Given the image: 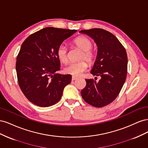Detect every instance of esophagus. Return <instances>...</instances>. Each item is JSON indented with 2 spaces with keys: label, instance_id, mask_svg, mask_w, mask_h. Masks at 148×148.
<instances>
[{
  "label": "esophagus",
  "instance_id": "obj_1",
  "mask_svg": "<svg viewBox=\"0 0 148 148\" xmlns=\"http://www.w3.org/2000/svg\"><path fill=\"white\" fill-rule=\"evenodd\" d=\"M78 79V78L77 77H71V80H72V81H74V80H76V79Z\"/></svg>",
  "mask_w": 148,
  "mask_h": 148
}]
</instances>
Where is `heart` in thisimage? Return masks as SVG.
<instances>
[{
	"label": "heart",
	"mask_w": 148,
	"mask_h": 148,
	"mask_svg": "<svg viewBox=\"0 0 148 148\" xmlns=\"http://www.w3.org/2000/svg\"><path fill=\"white\" fill-rule=\"evenodd\" d=\"M73 44L75 47L82 51L79 57L80 60L85 59L89 64H92L95 62L96 53L92 48V42L90 39L81 36L73 40ZM57 56L62 63L66 64L69 60L68 49L64 44H61L57 50ZM88 67V64L87 62L84 60H82L71 63L66 67L64 71L66 73L73 75V77H79L87 70Z\"/></svg>",
	"instance_id": "obj_1"
}]
</instances>
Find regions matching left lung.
Listing matches in <instances>:
<instances>
[{
    "instance_id": "left-lung-1",
    "label": "left lung",
    "mask_w": 148,
    "mask_h": 148,
    "mask_svg": "<svg viewBox=\"0 0 148 148\" xmlns=\"http://www.w3.org/2000/svg\"><path fill=\"white\" fill-rule=\"evenodd\" d=\"M79 32L89 36L97 44V57L91 73L101 77L98 82L85 79L86 85L82 96L94 107H104L116 99L123 86L127 73V52L118 39L105 29L93 28Z\"/></svg>"
}]
</instances>
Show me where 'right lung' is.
I'll list each match as a JSON object with an SVG mask.
<instances>
[{
	"label": "right lung",
	"instance_id": "right-lung-1",
	"mask_svg": "<svg viewBox=\"0 0 148 148\" xmlns=\"http://www.w3.org/2000/svg\"><path fill=\"white\" fill-rule=\"evenodd\" d=\"M77 31L44 28L29 35L22 44L16 57L17 79L21 91L33 104L47 107L61 99L71 75L56 73L60 69L57 50Z\"/></svg>",
	"mask_w": 148,
	"mask_h": 148
}]
</instances>
